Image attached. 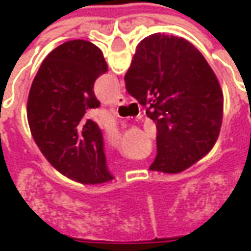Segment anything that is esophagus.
Segmentation results:
<instances>
[{"label": "esophagus", "mask_w": 251, "mask_h": 251, "mask_svg": "<svg viewBox=\"0 0 251 251\" xmlns=\"http://www.w3.org/2000/svg\"><path fill=\"white\" fill-rule=\"evenodd\" d=\"M126 102V99L124 98V95H117L114 99V104H124Z\"/></svg>", "instance_id": "1"}]
</instances>
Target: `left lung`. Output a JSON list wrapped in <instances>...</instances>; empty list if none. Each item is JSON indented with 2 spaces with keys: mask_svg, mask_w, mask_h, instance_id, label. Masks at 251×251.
I'll use <instances>...</instances> for the list:
<instances>
[{
  "mask_svg": "<svg viewBox=\"0 0 251 251\" xmlns=\"http://www.w3.org/2000/svg\"><path fill=\"white\" fill-rule=\"evenodd\" d=\"M107 71L102 51L87 40H70L43 60L26 103L30 133L57 172L80 184L114 177L106 167L103 138L87 111L99 106L94 82Z\"/></svg>",
  "mask_w": 251,
  "mask_h": 251,
  "instance_id": "obj_1",
  "label": "left lung"
}]
</instances>
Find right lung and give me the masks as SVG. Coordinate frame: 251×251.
<instances>
[{
	"instance_id": "right-lung-1",
	"label": "right lung",
	"mask_w": 251,
	"mask_h": 251,
	"mask_svg": "<svg viewBox=\"0 0 251 251\" xmlns=\"http://www.w3.org/2000/svg\"><path fill=\"white\" fill-rule=\"evenodd\" d=\"M126 91L157 127V156L151 171L180 174L207 156L219 137L223 93L210 64L183 37L148 36L138 44Z\"/></svg>"
}]
</instances>
